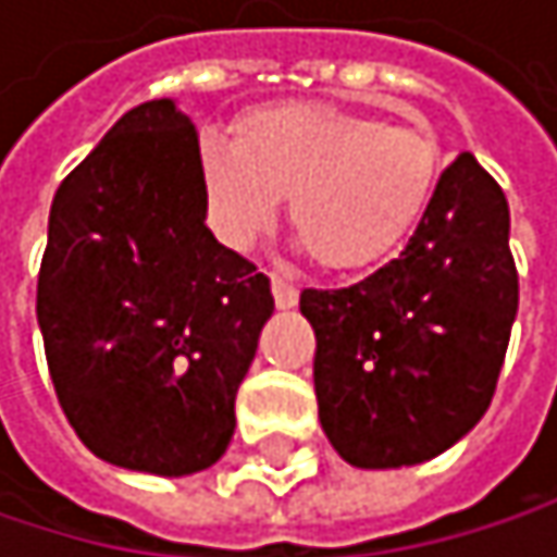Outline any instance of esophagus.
Listing matches in <instances>:
<instances>
[{
  "mask_svg": "<svg viewBox=\"0 0 557 557\" xmlns=\"http://www.w3.org/2000/svg\"><path fill=\"white\" fill-rule=\"evenodd\" d=\"M271 289H274V302H277V309H293L296 302H299V289L289 283V280L283 277H271Z\"/></svg>",
  "mask_w": 557,
  "mask_h": 557,
  "instance_id": "34e87169",
  "label": "esophagus"
}]
</instances>
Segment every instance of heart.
Masks as SVG:
<instances>
[{
  "mask_svg": "<svg viewBox=\"0 0 557 557\" xmlns=\"http://www.w3.org/2000/svg\"><path fill=\"white\" fill-rule=\"evenodd\" d=\"M438 176L429 128L322 102L251 109L232 125V151L199 154L206 212L228 248L258 245L289 199L299 245L329 271L393 258L425 219Z\"/></svg>",
  "mask_w": 557,
  "mask_h": 557,
  "instance_id": "obj_1",
  "label": "heart"
}]
</instances>
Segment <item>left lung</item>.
Masks as SVG:
<instances>
[{
    "instance_id": "obj_1",
    "label": "left lung",
    "mask_w": 557,
    "mask_h": 557,
    "mask_svg": "<svg viewBox=\"0 0 557 557\" xmlns=\"http://www.w3.org/2000/svg\"><path fill=\"white\" fill-rule=\"evenodd\" d=\"M516 306L506 196L461 154L393 261L351 286L299 293L332 448L384 471L461 442L494 399Z\"/></svg>"
}]
</instances>
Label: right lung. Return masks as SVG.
<instances>
[{
  "label": "right lung",
  "mask_w": 557,
  "mask_h": 557,
  "mask_svg": "<svg viewBox=\"0 0 557 557\" xmlns=\"http://www.w3.org/2000/svg\"><path fill=\"white\" fill-rule=\"evenodd\" d=\"M271 312V280L206 228L199 135L173 99L125 112L57 186L38 325L96 458L158 478L212 468Z\"/></svg>",
  "instance_id": "add662e5"
}]
</instances>
